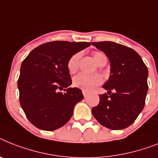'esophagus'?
<instances>
[{
	"label": "esophagus",
	"instance_id": "34e87169",
	"mask_svg": "<svg viewBox=\"0 0 158 158\" xmlns=\"http://www.w3.org/2000/svg\"><path fill=\"white\" fill-rule=\"evenodd\" d=\"M82 92H83V97H88V92H87V91H86V90H83V91H82Z\"/></svg>",
	"mask_w": 158,
	"mask_h": 158
}]
</instances>
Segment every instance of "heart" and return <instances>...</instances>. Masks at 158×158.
I'll list each match as a JSON object with an SVG mask.
<instances>
[{"label":"heart","instance_id":"obj_1","mask_svg":"<svg viewBox=\"0 0 158 158\" xmlns=\"http://www.w3.org/2000/svg\"><path fill=\"white\" fill-rule=\"evenodd\" d=\"M93 58L97 65L101 64L105 60H107V57L102 52L96 51L92 53ZM80 58V53H75L68 60L67 69L70 73H75L78 69L79 61ZM103 82L102 77L99 75H88L84 73H79L74 77L73 83L77 88H82L86 91L93 90L96 87L100 85Z\"/></svg>","mask_w":158,"mask_h":158}]
</instances>
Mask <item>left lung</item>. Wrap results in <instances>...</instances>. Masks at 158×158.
Here are the masks:
<instances>
[{
    "label": "left lung",
    "mask_w": 158,
    "mask_h": 158,
    "mask_svg": "<svg viewBox=\"0 0 158 158\" xmlns=\"http://www.w3.org/2000/svg\"><path fill=\"white\" fill-rule=\"evenodd\" d=\"M92 45L105 52L110 60V78L102 88L110 93L114 91L110 97L106 93L100 95V103L92 109V115L111 130L128 127L145 104L148 68L141 57L129 47L111 41L92 42Z\"/></svg>",
    "instance_id": "obj_1"
}]
</instances>
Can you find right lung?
<instances>
[{"mask_svg":"<svg viewBox=\"0 0 158 158\" xmlns=\"http://www.w3.org/2000/svg\"><path fill=\"white\" fill-rule=\"evenodd\" d=\"M91 45L89 42L52 41L38 46L24 59L18 80L19 101L27 119L44 131L61 127L83 99L72 81L68 60ZM66 88L64 94L58 90Z\"/></svg>","mask_w":158,"mask_h":158,"instance_id":"right-lung-1","label":"right lung"}]
</instances>
